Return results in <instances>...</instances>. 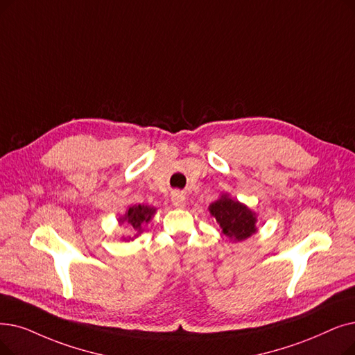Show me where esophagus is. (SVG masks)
<instances>
[{"label":"esophagus","instance_id":"obj_1","mask_svg":"<svg viewBox=\"0 0 355 355\" xmlns=\"http://www.w3.org/2000/svg\"><path fill=\"white\" fill-rule=\"evenodd\" d=\"M171 202L175 207H182L184 203H186V194L181 191H174L171 196Z\"/></svg>","mask_w":355,"mask_h":355}]
</instances>
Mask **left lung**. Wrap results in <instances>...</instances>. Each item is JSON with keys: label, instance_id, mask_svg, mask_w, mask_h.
I'll return each mask as SVG.
<instances>
[{"label": "left lung", "instance_id": "left-lung-1", "mask_svg": "<svg viewBox=\"0 0 355 355\" xmlns=\"http://www.w3.org/2000/svg\"><path fill=\"white\" fill-rule=\"evenodd\" d=\"M209 210L229 239L242 241L257 232L255 214L238 200L222 196L210 205Z\"/></svg>", "mask_w": 355, "mask_h": 355}]
</instances>
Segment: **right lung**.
Returning <instances> with one entry per match:
<instances>
[{
    "mask_svg": "<svg viewBox=\"0 0 355 355\" xmlns=\"http://www.w3.org/2000/svg\"><path fill=\"white\" fill-rule=\"evenodd\" d=\"M155 213V209L149 207V206H132L129 207V210L126 211L125 218H121L120 222H126L128 225H130L133 227L135 232H141L142 230V223H148L150 220V218ZM126 239V238H125ZM130 239V238H129Z\"/></svg>",
    "mask_w": 355,
    "mask_h": 355,
    "instance_id": "add662e5",
    "label": "right lung"
}]
</instances>
